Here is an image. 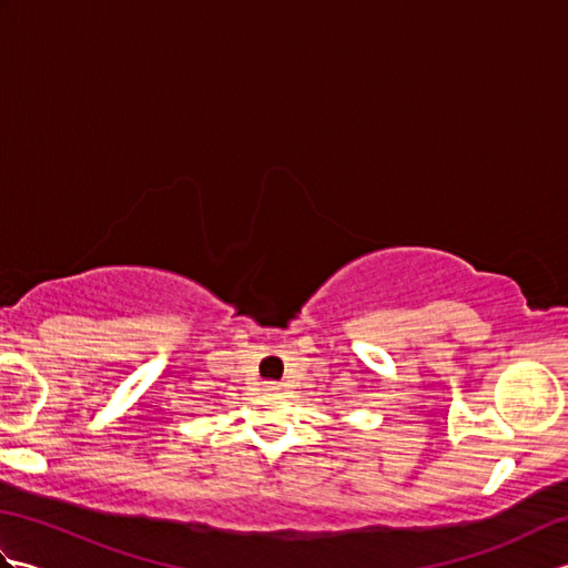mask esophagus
Here are the masks:
<instances>
[{
    "mask_svg": "<svg viewBox=\"0 0 568 568\" xmlns=\"http://www.w3.org/2000/svg\"><path fill=\"white\" fill-rule=\"evenodd\" d=\"M263 388L268 390V393H277V390H281V383H275V381H265V383H263Z\"/></svg>",
    "mask_w": 568,
    "mask_h": 568,
    "instance_id": "esophagus-1",
    "label": "esophagus"
}]
</instances>
